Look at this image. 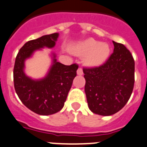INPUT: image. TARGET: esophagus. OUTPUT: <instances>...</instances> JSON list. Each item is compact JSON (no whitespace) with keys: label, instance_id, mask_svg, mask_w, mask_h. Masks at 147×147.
I'll list each match as a JSON object with an SVG mask.
<instances>
[{"label":"esophagus","instance_id":"1","mask_svg":"<svg viewBox=\"0 0 147 147\" xmlns=\"http://www.w3.org/2000/svg\"><path fill=\"white\" fill-rule=\"evenodd\" d=\"M77 73H78V75H83V69H82L81 67H79V68L78 69V70H77Z\"/></svg>","mask_w":147,"mask_h":147}]
</instances>
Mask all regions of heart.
Listing matches in <instances>:
<instances>
[{
	"label": "heart",
	"instance_id": "obj_1",
	"mask_svg": "<svg viewBox=\"0 0 147 147\" xmlns=\"http://www.w3.org/2000/svg\"><path fill=\"white\" fill-rule=\"evenodd\" d=\"M74 52L78 55H86V63L88 65L99 66L107 60L111 49L108 45L89 39L84 41L74 48Z\"/></svg>",
	"mask_w": 147,
	"mask_h": 147
}]
</instances>
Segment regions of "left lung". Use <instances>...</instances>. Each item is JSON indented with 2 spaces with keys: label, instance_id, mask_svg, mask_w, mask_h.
<instances>
[{
  "label": "left lung",
  "instance_id": "1",
  "mask_svg": "<svg viewBox=\"0 0 147 147\" xmlns=\"http://www.w3.org/2000/svg\"><path fill=\"white\" fill-rule=\"evenodd\" d=\"M114 50L99 67H83L85 92L89 109L111 116L126 105L135 83V61L124 45L113 41Z\"/></svg>",
  "mask_w": 147,
  "mask_h": 147
}]
</instances>
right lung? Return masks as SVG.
Returning <instances> with one entry per match:
<instances>
[{"label": "right lung", "mask_w": 147, "mask_h": 147, "mask_svg": "<svg viewBox=\"0 0 147 147\" xmlns=\"http://www.w3.org/2000/svg\"><path fill=\"white\" fill-rule=\"evenodd\" d=\"M58 36L59 34L55 33L28 41L16 56L13 71L16 93L28 109L39 115L53 114L63 108L78 69L77 64L64 65L54 59L51 70L44 79L34 80L25 75V60L37 49L54 47Z\"/></svg>", "instance_id": "add662e5"}]
</instances>
